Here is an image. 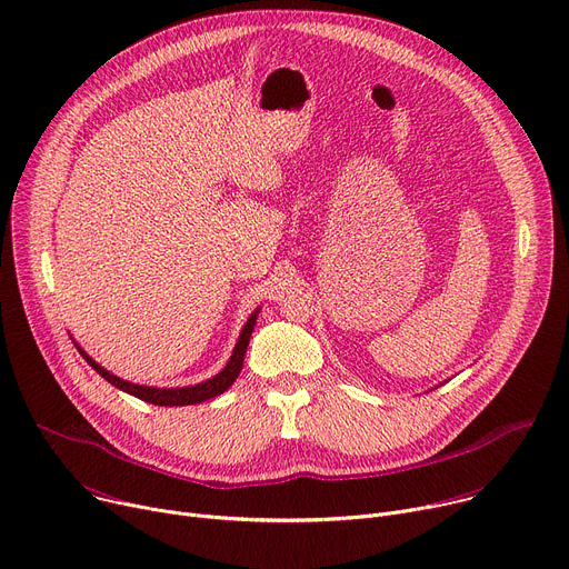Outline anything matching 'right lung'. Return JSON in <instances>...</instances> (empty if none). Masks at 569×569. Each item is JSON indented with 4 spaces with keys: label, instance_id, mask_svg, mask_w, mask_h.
<instances>
[{
    "label": "right lung",
    "instance_id": "obj_1",
    "mask_svg": "<svg viewBox=\"0 0 569 569\" xmlns=\"http://www.w3.org/2000/svg\"><path fill=\"white\" fill-rule=\"evenodd\" d=\"M256 316H258V311L247 320V325H244V329H242V333L238 338V345L233 349V356L229 358L227 368L220 375H216L213 379L203 381V383H197V386H190V388H168V390H163V388H149V386L129 383V381H122L116 375L107 372L101 366H97L94 360L90 356H86L83 351L81 353L88 360V366L97 375H101L109 383H113L116 388H120V390H124V392H129V395H133V397H138L142 401H149L153 406H190V403H201L206 399H213V397L222 395L238 379V375L242 370L244 353H247V345H249V338H251V331H253V325H256Z\"/></svg>",
    "mask_w": 569,
    "mask_h": 569
}]
</instances>
